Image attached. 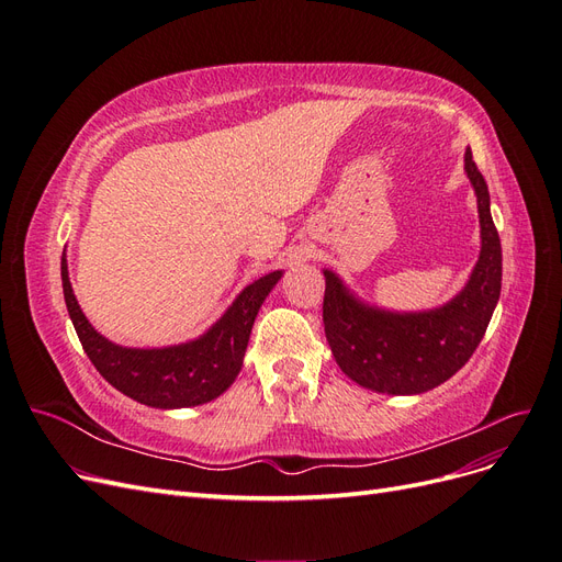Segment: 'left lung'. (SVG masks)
Here are the masks:
<instances>
[{"mask_svg": "<svg viewBox=\"0 0 562 562\" xmlns=\"http://www.w3.org/2000/svg\"><path fill=\"white\" fill-rule=\"evenodd\" d=\"M464 171L479 201L481 255L467 285L443 307L380 310L356 297L335 271L323 269V326L337 366L356 384L380 394H424L450 380L481 345L502 291V244L471 149Z\"/></svg>", "mask_w": 562, "mask_h": 562, "instance_id": "1", "label": "left lung"}]
</instances>
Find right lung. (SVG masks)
<instances>
[{
  "instance_id": "1",
  "label": "right lung",
  "mask_w": 562,
  "mask_h": 562,
  "mask_svg": "<svg viewBox=\"0 0 562 562\" xmlns=\"http://www.w3.org/2000/svg\"><path fill=\"white\" fill-rule=\"evenodd\" d=\"M281 277L283 271H271L246 285L229 310L190 342L135 349L110 342L91 326L72 293L65 252L60 260L67 312L95 370L128 398L161 411L209 403L232 386L244 366L255 316Z\"/></svg>"
}]
</instances>
